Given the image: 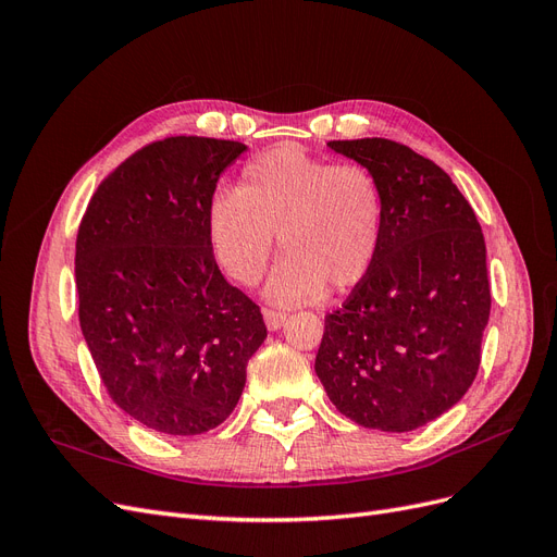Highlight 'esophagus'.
Returning a JSON list of instances; mask_svg holds the SVG:
<instances>
[{"instance_id":"obj_1","label":"esophagus","mask_w":557,"mask_h":557,"mask_svg":"<svg viewBox=\"0 0 557 557\" xmlns=\"http://www.w3.org/2000/svg\"><path fill=\"white\" fill-rule=\"evenodd\" d=\"M285 320H288V315H285L283 311H264V325L269 332H276L285 325Z\"/></svg>"}]
</instances>
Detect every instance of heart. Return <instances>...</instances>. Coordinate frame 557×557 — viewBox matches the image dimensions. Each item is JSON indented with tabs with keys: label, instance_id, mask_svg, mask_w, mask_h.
<instances>
[{
	"label": "heart",
	"instance_id": "1",
	"mask_svg": "<svg viewBox=\"0 0 557 557\" xmlns=\"http://www.w3.org/2000/svg\"><path fill=\"white\" fill-rule=\"evenodd\" d=\"M385 199L372 170L334 164L293 146L252 158L237 190L209 201L207 234L213 256L244 285L258 283L276 250L264 295L283 307L307 305L332 290L356 288L381 246Z\"/></svg>",
	"mask_w": 557,
	"mask_h": 557
}]
</instances>
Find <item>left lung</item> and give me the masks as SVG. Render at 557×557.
Segmentation results:
<instances>
[{
    "instance_id": "left-lung-1",
    "label": "left lung",
    "mask_w": 557,
    "mask_h": 557,
    "mask_svg": "<svg viewBox=\"0 0 557 557\" xmlns=\"http://www.w3.org/2000/svg\"><path fill=\"white\" fill-rule=\"evenodd\" d=\"M327 146L374 172L385 221L372 269L325 318L315 374L352 423L411 432L453 409L476 379L491 318L483 232L450 176L409 146Z\"/></svg>"
}]
</instances>
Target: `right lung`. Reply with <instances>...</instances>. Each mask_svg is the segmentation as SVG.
I'll return each instance as SVG.
<instances>
[{
  "mask_svg": "<svg viewBox=\"0 0 557 557\" xmlns=\"http://www.w3.org/2000/svg\"><path fill=\"white\" fill-rule=\"evenodd\" d=\"M246 150L207 137L150 144L102 181L78 227V320L97 372L117 407L170 436L221 425L267 339L207 234L215 183Z\"/></svg>",
  "mask_w": 557,
  "mask_h": 557,
  "instance_id": "add662e5",
  "label": "right lung"
}]
</instances>
